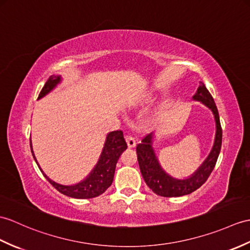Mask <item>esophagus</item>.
Masks as SVG:
<instances>
[{
	"instance_id": "obj_1",
	"label": "esophagus",
	"mask_w": 250,
	"mask_h": 250,
	"mask_svg": "<svg viewBox=\"0 0 250 250\" xmlns=\"http://www.w3.org/2000/svg\"><path fill=\"white\" fill-rule=\"evenodd\" d=\"M125 142H126L127 147H129V148H134L136 146V142H135L134 137H132L130 135L125 136Z\"/></svg>"
}]
</instances>
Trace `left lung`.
I'll use <instances>...</instances> for the list:
<instances>
[{
  "label": "left lung",
  "mask_w": 250,
  "mask_h": 250,
  "mask_svg": "<svg viewBox=\"0 0 250 250\" xmlns=\"http://www.w3.org/2000/svg\"><path fill=\"white\" fill-rule=\"evenodd\" d=\"M193 99L206 104L213 112L216 121V136L212 151L208 154V159L204 162V164L199 167V169L194 175H191V177L188 179L178 180L167 175L162 169L152 149V133L145 136L142 144H138L136 146L138 165L141 168V172L145 182L152 189V191L159 196L180 197L193 193L194 190L199 188L207 181L217 162L220 148H222L223 130L222 125H220L216 104L204 83H201Z\"/></svg>",
  "instance_id": "1"
}]
</instances>
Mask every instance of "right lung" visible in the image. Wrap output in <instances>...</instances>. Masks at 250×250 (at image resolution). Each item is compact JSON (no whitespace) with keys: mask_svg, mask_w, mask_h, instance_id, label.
Returning a JSON list of instances; mask_svg holds the SVG:
<instances>
[{"mask_svg":"<svg viewBox=\"0 0 250 250\" xmlns=\"http://www.w3.org/2000/svg\"><path fill=\"white\" fill-rule=\"evenodd\" d=\"M61 82L60 75H51V77L46 81L44 86L42 87V91L38 96V99L42 98L48 92H50L54 87ZM31 144V139H30ZM126 149V143L124 138L123 131H113L109 133L106 137V142L104 144L103 151L101 153L100 159H99L98 164L94 168V170L90 172V175L87 177L84 181L80 182L74 185H62L59 183H55L52 181L44 175V172L42 170V175L45 177V179L53 185V187L60 191V193L72 197V198L78 199H88L94 198V197L100 196L103 194L113 182L115 168L117 161L119 159L120 154L123 153ZM31 150L32 144H31ZM33 156L35 159V155L33 153ZM36 161V159H35ZM37 163V161H36ZM38 165V164H37ZM39 167V165H38Z\"/></svg>","mask_w":250,"mask_h":250,"instance_id":"obj_1","label":"right lung"}]
</instances>
